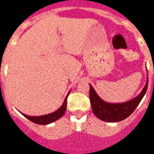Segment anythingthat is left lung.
<instances>
[{
	"label": "left lung",
	"mask_w": 154,
	"mask_h": 154,
	"mask_svg": "<svg viewBox=\"0 0 154 154\" xmlns=\"http://www.w3.org/2000/svg\"><path fill=\"white\" fill-rule=\"evenodd\" d=\"M149 84V77L146 85L138 97L127 102L119 104L108 103L104 101L97 92L95 91L91 85H90V100L92 111L98 119L107 122H118L129 117L134 111L136 107L140 103L143 96L145 95Z\"/></svg>",
	"instance_id": "obj_1"
}]
</instances>
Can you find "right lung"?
Masks as SVG:
<instances>
[{
    "label": "right lung",
    "mask_w": 154,
    "mask_h": 154,
    "mask_svg": "<svg viewBox=\"0 0 154 154\" xmlns=\"http://www.w3.org/2000/svg\"><path fill=\"white\" fill-rule=\"evenodd\" d=\"M68 95H69V93L67 94V97L65 98L62 106L58 110L53 112V113L41 116H27V115H25V114H23V116L26 117L28 119H29L30 121L35 123V124H38V125H48V124L54 122L57 119H60L61 117L65 114V111H66V109H67V98L68 97Z\"/></svg>",
    "instance_id": "1"
}]
</instances>
